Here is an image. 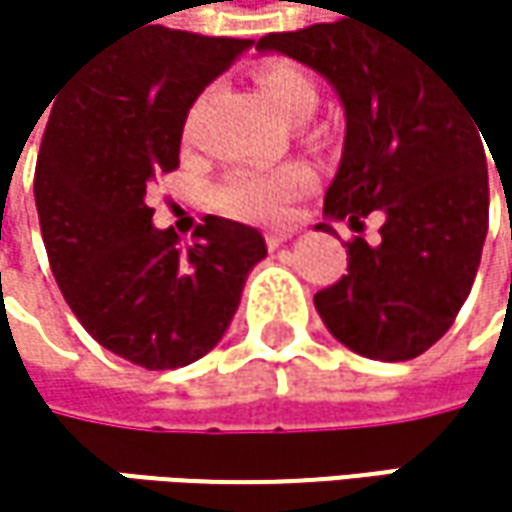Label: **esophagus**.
<instances>
[{
	"label": "esophagus",
	"mask_w": 512,
	"mask_h": 512,
	"mask_svg": "<svg viewBox=\"0 0 512 512\" xmlns=\"http://www.w3.org/2000/svg\"><path fill=\"white\" fill-rule=\"evenodd\" d=\"M290 237H293V231H266V246H269V249H278V246H284Z\"/></svg>",
	"instance_id": "1"
}]
</instances>
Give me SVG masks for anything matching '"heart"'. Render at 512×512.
<instances>
[{
    "label": "heart",
    "instance_id": "1",
    "mask_svg": "<svg viewBox=\"0 0 512 512\" xmlns=\"http://www.w3.org/2000/svg\"><path fill=\"white\" fill-rule=\"evenodd\" d=\"M255 82L260 94L269 100V106L290 124L308 121L317 109L314 79L290 61H269L263 67H257ZM198 112H201V106H195L189 112V121H186L189 130L195 127ZM308 183H311V174L302 165H281V168H269V171L243 168V171H234L216 189V204L237 219L278 222L287 213V204L299 192H305Z\"/></svg>",
    "mask_w": 512,
    "mask_h": 512
}]
</instances>
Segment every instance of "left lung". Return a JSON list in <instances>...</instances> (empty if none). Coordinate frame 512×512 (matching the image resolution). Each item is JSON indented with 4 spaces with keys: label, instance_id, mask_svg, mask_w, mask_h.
<instances>
[{
    "label": "left lung",
    "instance_id": "obj_1",
    "mask_svg": "<svg viewBox=\"0 0 512 512\" xmlns=\"http://www.w3.org/2000/svg\"><path fill=\"white\" fill-rule=\"evenodd\" d=\"M255 50L317 70L341 97L344 154L317 231L385 219L376 246L347 243V275L314 296L317 314L358 356L427 353L468 299L489 228L486 139L468 100L409 41L350 20L275 32Z\"/></svg>",
    "mask_w": 512,
    "mask_h": 512
}]
</instances>
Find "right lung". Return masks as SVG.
I'll use <instances>...</instances> for the list:
<instances>
[{
  "label": "right lung",
  "instance_id": "right-lung-1",
  "mask_svg": "<svg viewBox=\"0 0 512 512\" xmlns=\"http://www.w3.org/2000/svg\"><path fill=\"white\" fill-rule=\"evenodd\" d=\"M249 47L145 26L97 52L50 109L35 204L55 284L100 347L148 370L207 356L266 257L257 228L222 216L180 249L148 207L156 177L180 162L192 103Z\"/></svg>",
  "mask_w": 512,
  "mask_h": 512
}]
</instances>
